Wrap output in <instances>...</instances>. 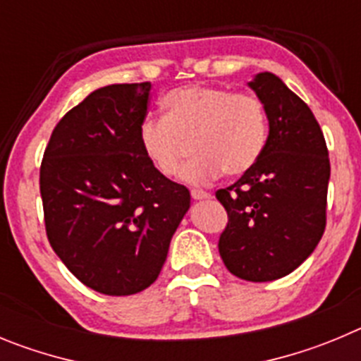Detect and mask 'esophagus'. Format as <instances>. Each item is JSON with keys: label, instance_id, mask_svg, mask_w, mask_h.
Returning <instances> with one entry per match:
<instances>
[{"label": "esophagus", "instance_id": "obj_1", "mask_svg": "<svg viewBox=\"0 0 361 361\" xmlns=\"http://www.w3.org/2000/svg\"><path fill=\"white\" fill-rule=\"evenodd\" d=\"M190 196H192V200H209L210 197V194L207 192V190H200V188H192V190H190Z\"/></svg>", "mask_w": 361, "mask_h": 361}]
</instances>
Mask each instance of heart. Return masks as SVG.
<instances>
[{"label": "heart", "instance_id": "obj_1", "mask_svg": "<svg viewBox=\"0 0 361 361\" xmlns=\"http://www.w3.org/2000/svg\"><path fill=\"white\" fill-rule=\"evenodd\" d=\"M164 118H145L138 140L164 176H178L192 142L188 183H209L223 171L245 174L257 164L268 136L264 104L252 93L216 86L176 87L161 99Z\"/></svg>", "mask_w": 361, "mask_h": 361}]
</instances>
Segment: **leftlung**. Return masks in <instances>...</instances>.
I'll return each instance as SVG.
<instances>
[{"instance_id": "obj_1", "label": "left lung", "mask_w": 361, "mask_h": 361, "mask_svg": "<svg viewBox=\"0 0 361 361\" xmlns=\"http://www.w3.org/2000/svg\"><path fill=\"white\" fill-rule=\"evenodd\" d=\"M250 87L264 104L269 133L261 158L216 197L228 214L219 255L250 282L286 277L310 257L326 230L331 165L307 104L264 71Z\"/></svg>"}]
</instances>
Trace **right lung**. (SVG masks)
Segmentation results:
<instances>
[{
    "instance_id": "1",
    "label": "right lung",
    "mask_w": 361,
    "mask_h": 361,
    "mask_svg": "<svg viewBox=\"0 0 361 361\" xmlns=\"http://www.w3.org/2000/svg\"><path fill=\"white\" fill-rule=\"evenodd\" d=\"M151 82L111 84L70 109L39 173L54 252L84 286L124 297L157 281L190 192L145 158Z\"/></svg>"
}]
</instances>
